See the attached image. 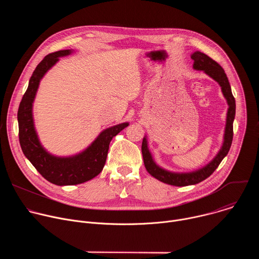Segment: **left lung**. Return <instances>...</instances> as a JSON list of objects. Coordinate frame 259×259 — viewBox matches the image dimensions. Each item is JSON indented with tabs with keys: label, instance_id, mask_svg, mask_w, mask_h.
<instances>
[{
	"label": "left lung",
	"instance_id": "obj_1",
	"mask_svg": "<svg viewBox=\"0 0 259 259\" xmlns=\"http://www.w3.org/2000/svg\"><path fill=\"white\" fill-rule=\"evenodd\" d=\"M192 59L194 60L195 69L204 70L208 76H210L220 85L221 90H223V93L226 99L228 100L230 107L228 110L224 145L221 147V150L219 151L217 156L207 166L203 167L200 170L190 172V173H175L159 167L154 162L152 155L149 149H147L146 138L145 137L143 138L142 144H141V152H142L145 169L152 176H154L158 180L175 187H186V186H191V184H197L205 180L206 178H208L216 170V168L219 166V164L224 160V158L228 155L231 149L233 136H234L233 123L236 115V100L232 93L231 85L225 72V69L221 67L215 60L210 58L208 55L199 51L195 52L192 55Z\"/></svg>",
	"mask_w": 259,
	"mask_h": 259
}]
</instances>
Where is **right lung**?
<instances>
[{
	"label": "right lung",
	"mask_w": 259,
	"mask_h": 259,
	"mask_svg": "<svg viewBox=\"0 0 259 259\" xmlns=\"http://www.w3.org/2000/svg\"><path fill=\"white\" fill-rule=\"evenodd\" d=\"M70 53L71 50L50 53L36 65L17 113L18 136L24 156L45 179L56 186H75L97 176L104 167L110 140L129 125L123 123L102 131L86 151L73 157L57 158L43 149L33 127L32 102L40 80L47 70L58 61L59 57Z\"/></svg>",
	"instance_id": "1"
}]
</instances>
